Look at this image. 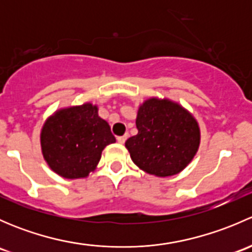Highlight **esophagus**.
<instances>
[{
    "label": "esophagus",
    "instance_id": "1",
    "mask_svg": "<svg viewBox=\"0 0 252 252\" xmlns=\"http://www.w3.org/2000/svg\"><path fill=\"white\" fill-rule=\"evenodd\" d=\"M126 136H128V135L118 136V138H117V141H118L119 144H124V142H126Z\"/></svg>",
    "mask_w": 252,
    "mask_h": 252
}]
</instances>
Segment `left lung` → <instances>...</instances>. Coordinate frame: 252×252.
Wrapping results in <instances>:
<instances>
[{
	"instance_id": "left-lung-1",
	"label": "left lung",
	"mask_w": 252,
	"mask_h": 252,
	"mask_svg": "<svg viewBox=\"0 0 252 252\" xmlns=\"http://www.w3.org/2000/svg\"><path fill=\"white\" fill-rule=\"evenodd\" d=\"M138 134L126 141L134 163L146 173L171 177L192 161L200 146L196 119L179 103L151 97L140 105Z\"/></svg>"
}]
</instances>
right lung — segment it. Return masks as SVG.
<instances>
[{"mask_svg":"<svg viewBox=\"0 0 252 252\" xmlns=\"http://www.w3.org/2000/svg\"><path fill=\"white\" fill-rule=\"evenodd\" d=\"M97 111L88 102L56 111L46 119L40 140L45 161L55 173L67 179L86 178L96 169L102 150L116 141Z\"/></svg>","mask_w":252,"mask_h":252,"instance_id":"obj_1","label":"right lung"}]
</instances>
